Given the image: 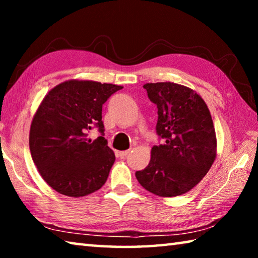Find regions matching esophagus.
Returning a JSON list of instances; mask_svg holds the SVG:
<instances>
[{
    "label": "esophagus",
    "mask_w": 258,
    "mask_h": 258,
    "mask_svg": "<svg viewBox=\"0 0 258 258\" xmlns=\"http://www.w3.org/2000/svg\"><path fill=\"white\" fill-rule=\"evenodd\" d=\"M128 152H130V150H124V151H119V157H120V158H125V157L128 155Z\"/></svg>",
    "instance_id": "esophagus-1"
}]
</instances>
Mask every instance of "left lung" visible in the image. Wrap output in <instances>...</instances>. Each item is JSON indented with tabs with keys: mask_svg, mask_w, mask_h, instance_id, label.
I'll use <instances>...</instances> for the list:
<instances>
[{
	"mask_svg": "<svg viewBox=\"0 0 258 258\" xmlns=\"http://www.w3.org/2000/svg\"><path fill=\"white\" fill-rule=\"evenodd\" d=\"M158 109L156 131L164 145L154 146L149 165L135 173L146 190L159 197L190 191L216 158V134L207 104L184 85L171 82L143 85Z\"/></svg>",
	"mask_w": 258,
	"mask_h": 258,
	"instance_id": "left-lung-1",
	"label": "left lung"
}]
</instances>
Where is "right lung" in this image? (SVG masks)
Returning <instances> with one entry per match:
<instances>
[{"label":"right lung","instance_id":"right-lung-1","mask_svg":"<svg viewBox=\"0 0 258 258\" xmlns=\"http://www.w3.org/2000/svg\"><path fill=\"white\" fill-rule=\"evenodd\" d=\"M123 86L71 80L54 86L35 112L29 149L47 184L68 197H84L106 183L115 154L103 138L102 104ZM97 127L102 134L87 138Z\"/></svg>","mask_w":258,"mask_h":258}]
</instances>
